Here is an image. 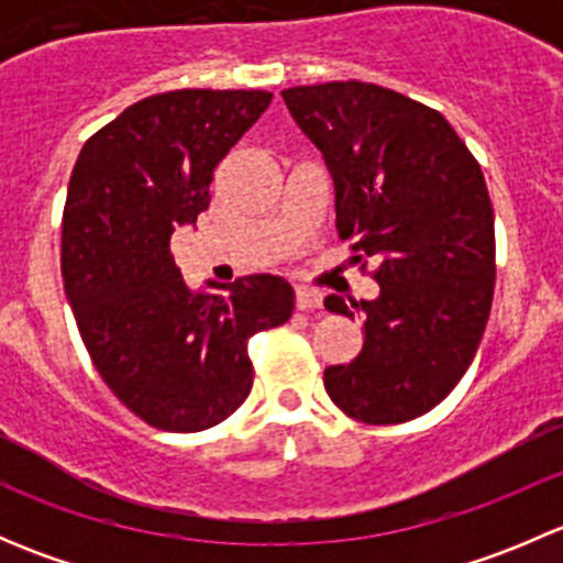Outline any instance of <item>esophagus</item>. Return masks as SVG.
I'll return each mask as SVG.
<instances>
[{"label": "esophagus", "mask_w": 563, "mask_h": 563, "mask_svg": "<svg viewBox=\"0 0 563 563\" xmlns=\"http://www.w3.org/2000/svg\"><path fill=\"white\" fill-rule=\"evenodd\" d=\"M323 305V294L316 288L299 286L297 288V310H316Z\"/></svg>", "instance_id": "obj_1"}]
</instances>
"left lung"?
<instances>
[{"label": "left lung", "instance_id": "8db88e82", "mask_svg": "<svg viewBox=\"0 0 563 563\" xmlns=\"http://www.w3.org/2000/svg\"><path fill=\"white\" fill-rule=\"evenodd\" d=\"M283 100L332 174L340 240L376 261L382 286L354 302L365 345L323 371L327 395L367 424L422 417L468 371L490 318L496 234L479 163L439 111L376 84L291 87ZM323 308L354 318L338 294Z\"/></svg>", "mask_w": 563, "mask_h": 563}]
</instances>
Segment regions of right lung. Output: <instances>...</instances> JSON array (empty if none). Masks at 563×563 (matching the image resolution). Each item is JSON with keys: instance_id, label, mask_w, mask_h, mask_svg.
<instances>
[{"instance_id": "1", "label": "right lung", "mask_w": 563, "mask_h": 563, "mask_svg": "<svg viewBox=\"0 0 563 563\" xmlns=\"http://www.w3.org/2000/svg\"><path fill=\"white\" fill-rule=\"evenodd\" d=\"M272 103L264 89H176L124 108L84 144L62 214V277L108 389L146 424L196 433L253 387L247 340L286 323L294 288L247 275L192 291L172 234L209 207V181Z\"/></svg>"}]
</instances>
